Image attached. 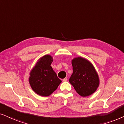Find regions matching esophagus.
Masks as SVG:
<instances>
[{
	"mask_svg": "<svg viewBox=\"0 0 124 124\" xmlns=\"http://www.w3.org/2000/svg\"><path fill=\"white\" fill-rule=\"evenodd\" d=\"M67 81V78H65L64 79H63V82H66V81Z\"/></svg>",
	"mask_w": 124,
	"mask_h": 124,
	"instance_id": "1",
	"label": "esophagus"
}]
</instances>
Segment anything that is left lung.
I'll list each match as a JSON object with an SVG mask.
<instances>
[{
	"label": "left lung",
	"mask_w": 124,
	"mask_h": 124,
	"mask_svg": "<svg viewBox=\"0 0 124 124\" xmlns=\"http://www.w3.org/2000/svg\"><path fill=\"white\" fill-rule=\"evenodd\" d=\"M73 73L69 82L76 92L87 97L96 91L99 86V77L93 65L87 59L78 57L72 60Z\"/></svg>",
	"instance_id": "1"
}]
</instances>
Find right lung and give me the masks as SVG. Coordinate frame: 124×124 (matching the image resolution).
I'll return each mask as SVG.
<instances>
[{"instance_id":"obj_1","label":"right lung","mask_w":124,"mask_h":124,"mask_svg":"<svg viewBox=\"0 0 124 124\" xmlns=\"http://www.w3.org/2000/svg\"><path fill=\"white\" fill-rule=\"evenodd\" d=\"M53 58L46 55L39 59L30 74L31 88L38 95L47 97L51 94L62 81L51 66Z\"/></svg>"}]
</instances>
